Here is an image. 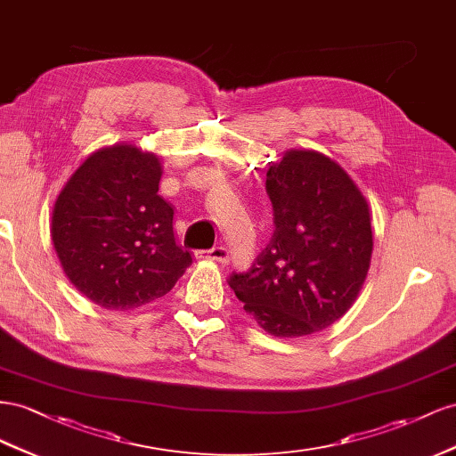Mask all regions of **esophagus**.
<instances>
[{
	"instance_id": "esophagus-1",
	"label": "esophagus",
	"mask_w": 456,
	"mask_h": 456,
	"mask_svg": "<svg viewBox=\"0 0 456 456\" xmlns=\"http://www.w3.org/2000/svg\"><path fill=\"white\" fill-rule=\"evenodd\" d=\"M200 257L212 259V262H217V264H227L229 262V250L225 248V246H216V248L202 250Z\"/></svg>"
}]
</instances>
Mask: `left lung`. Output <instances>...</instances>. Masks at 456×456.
Listing matches in <instances>:
<instances>
[{
	"instance_id": "left-lung-1",
	"label": "left lung",
	"mask_w": 456,
	"mask_h": 456,
	"mask_svg": "<svg viewBox=\"0 0 456 456\" xmlns=\"http://www.w3.org/2000/svg\"><path fill=\"white\" fill-rule=\"evenodd\" d=\"M275 232L229 286L265 332L300 338L330 327L355 304L372 256L370 208L344 167L290 149L267 172Z\"/></svg>"
}]
</instances>
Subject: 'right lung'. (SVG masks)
Returning <instances> with one entry per match:
<instances>
[{
	"instance_id": "1",
	"label": "right lung",
	"mask_w": 456,
	"mask_h": 456,
	"mask_svg": "<svg viewBox=\"0 0 456 456\" xmlns=\"http://www.w3.org/2000/svg\"><path fill=\"white\" fill-rule=\"evenodd\" d=\"M159 154L129 142L89 154L57 197L51 240L89 302L135 309L170 292L192 264L175 244L174 208L159 194Z\"/></svg>"
}]
</instances>
